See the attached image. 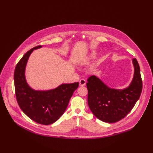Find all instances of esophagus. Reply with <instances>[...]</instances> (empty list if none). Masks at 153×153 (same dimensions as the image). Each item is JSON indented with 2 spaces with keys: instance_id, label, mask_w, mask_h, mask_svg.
Wrapping results in <instances>:
<instances>
[{
  "instance_id": "34e87169",
  "label": "esophagus",
  "mask_w": 153,
  "mask_h": 153,
  "mask_svg": "<svg viewBox=\"0 0 153 153\" xmlns=\"http://www.w3.org/2000/svg\"><path fill=\"white\" fill-rule=\"evenodd\" d=\"M86 84V81L85 79H81L79 81V85L80 86H84Z\"/></svg>"
}]
</instances>
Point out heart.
Wrapping results in <instances>:
<instances>
[{"label":"heart","mask_w":153,"mask_h":153,"mask_svg":"<svg viewBox=\"0 0 153 153\" xmlns=\"http://www.w3.org/2000/svg\"><path fill=\"white\" fill-rule=\"evenodd\" d=\"M94 55H95V53H92L91 54V56H90V57H89V59L90 58H92V57H94Z\"/></svg>","instance_id":"obj_1"}]
</instances>
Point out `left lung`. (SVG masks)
<instances>
[{
  "label": "left lung",
  "mask_w": 153,
  "mask_h": 153,
  "mask_svg": "<svg viewBox=\"0 0 153 153\" xmlns=\"http://www.w3.org/2000/svg\"><path fill=\"white\" fill-rule=\"evenodd\" d=\"M134 75L132 81L123 89H111L96 76L87 79L88 105L93 114L104 122L115 123L126 117L139 99L142 91L140 68L132 59Z\"/></svg>",
  "instance_id": "left-lung-1"
}]
</instances>
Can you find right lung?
Wrapping results in <instances>:
<instances>
[{"mask_svg":"<svg viewBox=\"0 0 153 153\" xmlns=\"http://www.w3.org/2000/svg\"><path fill=\"white\" fill-rule=\"evenodd\" d=\"M42 47L32 48L19 61L15 69L14 83L16 98L23 113L38 123L48 125L62 115L79 82L62 84L48 91H36L30 87L25 78L26 66L31 53Z\"/></svg>","mask_w":153,"mask_h":153,"instance_id":"1","label":"right lung"}]
</instances>
